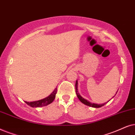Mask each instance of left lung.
<instances>
[{
	"mask_svg": "<svg viewBox=\"0 0 135 135\" xmlns=\"http://www.w3.org/2000/svg\"><path fill=\"white\" fill-rule=\"evenodd\" d=\"M78 88V82H77V81H76V84H75V89H76V94L77 95V97H78V98L80 99V100L82 102V103H83L84 104H85V105H88V106L95 107V108H99V107L103 106V105H104L105 104H106V103H104L102 104H94V103H91V102L88 101L87 100L84 99V98H83L82 97L80 96V94H79L78 91V88Z\"/></svg>",
	"mask_w": 135,
	"mask_h": 135,
	"instance_id": "left-lung-1",
	"label": "left lung"
}]
</instances>
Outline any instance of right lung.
I'll use <instances>...</instances> for the list:
<instances>
[{
    "label": "right lung",
    "instance_id": "add662e5",
    "mask_svg": "<svg viewBox=\"0 0 135 135\" xmlns=\"http://www.w3.org/2000/svg\"><path fill=\"white\" fill-rule=\"evenodd\" d=\"M57 88L55 89V90L53 91L52 93L49 96H48L47 98H46L43 99L37 100V101L35 102H25L28 104V105L31 106L32 107H42V106H46V105H48V104L52 103L53 102V100H54L55 98V94L57 93Z\"/></svg>",
    "mask_w": 135,
    "mask_h": 135
}]
</instances>
